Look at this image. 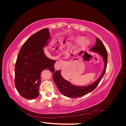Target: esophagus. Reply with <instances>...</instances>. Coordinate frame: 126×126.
<instances>
[{
	"instance_id": "34e87169",
	"label": "esophagus",
	"mask_w": 126,
	"mask_h": 126,
	"mask_svg": "<svg viewBox=\"0 0 126 126\" xmlns=\"http://www.w3.org/2000/svg\"><path fill=\"white\" fill-rule=\"evenodd\" d=\"M64 63H65V62L63 60H60V61H58V62H57L55 64V66H54L55 70H58L62 69Z\"/></svg>"
}]
</instances>
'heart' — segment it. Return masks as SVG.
I'll return each instance as SVG.
<instances>
[{"mask_svg": "<svg viewBox=\"0 0 126 126\" xmlns=\"http://www.w3.org/2000/svg\"><path fill=\"white\" fill-rule=\"evenodd\" d=\"M84 39H85L84 37H81V36L77 37V38H76V39H75V41L76 42V43H80V42L82 41L83 40H84ZM88 44V42L86 40H84V41H83V42L82 43L81 46H82V47H85L87 46Z\"/></svg>", "mask_w": 126, "mask_h": 126, "instance_id": "1", "label": "heart"}]
</instances>
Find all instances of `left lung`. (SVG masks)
<instances>
[{"instance_id": "obj_1", "label": "left lung", "mask_w": 126, "mask_h": 126, "mask_svg": "<svg viewBox=\"0 0 126 126\" xmlns=\"http://www.w3.org/2000/svg\"><path fill=\"white\" fill-rule=\"evenodd\" d=\"M90 50L97 52L102 57L104 60V69L100 77L92 84H90L88 86L78 87L72 85L70 82L64 79L61 75V70L55 72L54 71L53 79L60 92L64 96L70 98H77L84 96L96 88L99 83L101 81L103 76H104L106 70L107 64L108 54L104 44L98 38H96V43L94 46L90 49ZM51 72H52V71Z\"/></svg>"}]
</instances>
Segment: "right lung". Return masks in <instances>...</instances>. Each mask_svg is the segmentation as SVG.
I'll return each instance as SVG.
<instances>
[{
	"label": "right lung",
	"instance_id": "obj_1",
	"mask_svg": "<svg viewBox=\"0 0 126 126\" xmlns=\"http://www.w3.org/2000/svg\"><path fill=\"white\" fill-rule=\"evenodd\" d=\"M48 28L33 34L22 46L15 68V84L22 97L32 99L39 96L41 73L45 69L55 71L56 60L45 56L43 48L50 39Z\"/></svg>",
	"mask_w": 126,
	"mask_h": 126
}]
</instances>
